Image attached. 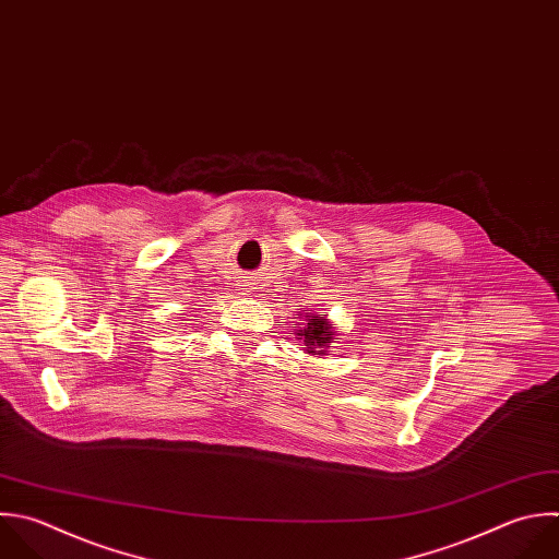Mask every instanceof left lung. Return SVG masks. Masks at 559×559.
<instances>
[{
	"mask_svg": "<svg viewBox=\"0 0 559 559\" xmlns=\"http://www.w3.org/2000/svg\"><path fill=\"white\" fill-rule=\"evenodd\" d=\"M301 323L299 330L295 332L297 341H301V349L310 356H319L323 358L330 349V345L334 343L336 338V330H334V323L328 319V314H314V312H306L299 314Z\"/></svg>",
	"mask_w": 559,
	"mask_h": 559,
	"instance_id": "8db88e82",
	"label": "left lung"
}]
</instances>
